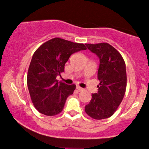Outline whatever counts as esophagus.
<instances>
[{
    "label": "esophagus",
    "mask_w": 149,
    "mask_h": 149,
    "mask_svg": "<svg viewBox=\"0 0 149 149\" xmlns=\"http://www.w3.org/2000/svg\"><path fill=\"white\" fill-rule=\"evenodd\" d=\"M77 89L79 91H83V90H84L83 88H81V87H79V85H77Z\"/></svg>",
    "instance_id": "1"
}]
</instances>
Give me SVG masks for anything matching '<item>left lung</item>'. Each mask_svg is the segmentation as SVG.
Masks as SVG:
<instances>
[{"mask_svg": "<svg viewBox=\"0 0 149 149\" xmlns=\"http://www.w3.org/2000/svg\"><path fill=\"white\" fill-rule=\"evenodd\" d=\"M85 45L99 58L98 79L100 83L98 93L92 94L85 111L95 120L109 118L120 105L126 91L125 61L119 51L107 42Z\"/></svg>", "mask_w": 149, "mask_h": 149, "instance_id": "1", "label": "left lung"}]
</instances>
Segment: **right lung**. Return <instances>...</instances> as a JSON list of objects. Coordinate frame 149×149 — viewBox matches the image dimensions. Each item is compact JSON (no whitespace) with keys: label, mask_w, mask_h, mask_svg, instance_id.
Segmentation results:
<instances>
[{"label":"right lung","mask_w":149,"mask_h":149,"mask_svg":"<svg viewBox=\"0 0 149 149\" xmlns=\"http://www.w3.org/2000/svg\"><path fill=\"white\" fill-rule=\"evenodd\" d=\"M86 49L82 43L55 38L35 51L28 69L26 82L32 104L40 113L54 116L61 112L76 85L58 82L56 77L64 71L72 54Z\"/></svg>","instance_id":"right-lung-1"}]
</instances>
